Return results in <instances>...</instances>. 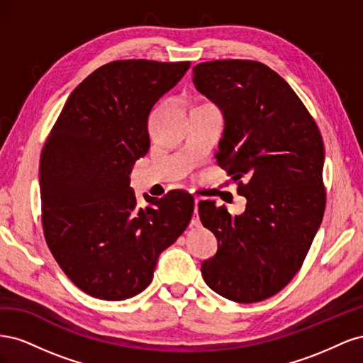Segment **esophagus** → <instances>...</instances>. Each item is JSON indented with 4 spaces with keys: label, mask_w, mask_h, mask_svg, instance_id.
<instances>
[{
    "label": "esophagus",
    "mask_w": 363,
    "mask_h": 363,
    "mask_svg": "<svg viewBox=\"0 0 363 363\" xmlns=\"http://www.w3.org/2000/svg\"><path fill=\"white\" fill-rule=\"evenodd\" d=\"M201 200L200 199H195V206H194V218L191 221L192 227H200V218H199V206H200Z\"/></svg>",
    "instance_id": "1"
}]
</instances>
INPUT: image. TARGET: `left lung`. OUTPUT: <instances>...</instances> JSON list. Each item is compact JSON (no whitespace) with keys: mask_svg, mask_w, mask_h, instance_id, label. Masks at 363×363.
I'll return each instance as SVG.
<instances>
[{"mask_svg":"<svg viewBox=\"0 0 363 363\" xmlns=\"http://www.w3.org/2000/svg\"><path fill=\"white\" fill-rule=\"evenodd\" d=\"M192 80L221 108L215 157L247 199L242 215L200 203L201 223L218 239L216 255L201 265L203 279L227 300H267L298 272L323 221L320 128L292 87L260 62H203Z\"/></svg>","mask_w":363,"mask_h":363,"instance_id":"left-lung-1","label":"left lung"}]
</instances>
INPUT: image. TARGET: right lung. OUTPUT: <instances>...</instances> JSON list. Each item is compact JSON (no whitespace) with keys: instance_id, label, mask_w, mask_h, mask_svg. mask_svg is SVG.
<instances>
[{"instance_id":"add662e5","label":"right lung","mask_w":363,"mask_h":363,"mask_svg":"<svg viewBox=\"0 0 363 363\" xmlns=\"http://www.w3.org/2000/svg\"><path fill=\"white\" fill-rule=\"evenodd\" d=\"M191 62L115 60L95 69L65 103L42 148L39 186L47 245L68 279L95 298L119 301L144 291L160 252L184 232L194 196L130 188L150 148L148 115Z\"/></svg>"}]
</instances>
